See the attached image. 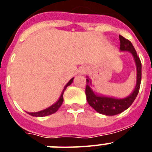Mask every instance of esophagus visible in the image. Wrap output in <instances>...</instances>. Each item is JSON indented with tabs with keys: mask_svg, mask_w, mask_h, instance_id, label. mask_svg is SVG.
<instances>
[{
	"mask_svg": "<svg viewBox=\"0 0 152 152\" xmlns=\"http://www.w3.org/2000/svg\"><path fill=\"white\" fill-rule=\"evenodd\" d=\"M88 71V69H87V67H83V68H81L80 70V74H84L87 72Z\"/></svg>",
	"mask_w": 152,
	"mask_h": 152,
	"instance_id": "1",
	"label": "esophagus"
}]
</instances>
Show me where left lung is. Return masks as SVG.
<instances>
[{"label":"left lung","instance_id":"left-lung-1","mask_svg":"<svg viewBox=\"0 0 152 152\" xmlns=\"http://www.w3.org/2000/svg\"><path fill=\"white\" fill-rule=\"evenodd\" d=\"M120 39V50L129 51L132 54L137 66V83L134 90L128 97L124 99H116L113 97H106L103 95H99L95 94L91 88V80L87 77V86H86V96L87 100L91 107L97 111L98 113L106 116H113L121 113L125 110H127L132 102L136 99L139 92L140 82H141V61L137 56L136 50L131 43V42L125 39L121 35H119Z\"/></svg>","mask_w":152,"mask_h":152}]
</instances>
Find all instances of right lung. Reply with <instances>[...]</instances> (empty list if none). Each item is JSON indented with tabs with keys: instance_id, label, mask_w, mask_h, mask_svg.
Listing matches in <instances>:
<instances>
[{
	"instance_id": "right-lung-1",
	"label": "right lung",
	"mask_w": 152,
	"mask_h": 152,
	"mask_svg": "<svg viewBox=\"0 0 152 152\" xmlns=\"http://www.w3.org/2000/svg\"><path fill=\"white\" fill-rule=\"evenodd\" d=\"M73 79L74 78H72L69 81V83H67L66 85L64 86V89H63V91H62L61 95L60 96L59 99L57 100L54 104H53L52 106L48 107V108L45 109L43 110H41V111H39V112H34V113H28L30 115L33 116V117H45V116H48V115H50V114H53V113H54L55 112H57L58 110V109L61 107V106L62 105L63 103V94H64V91H65V89L67 88L68 86H69L72 83V81H73Z\"/></svg>"
}]
</instances>
